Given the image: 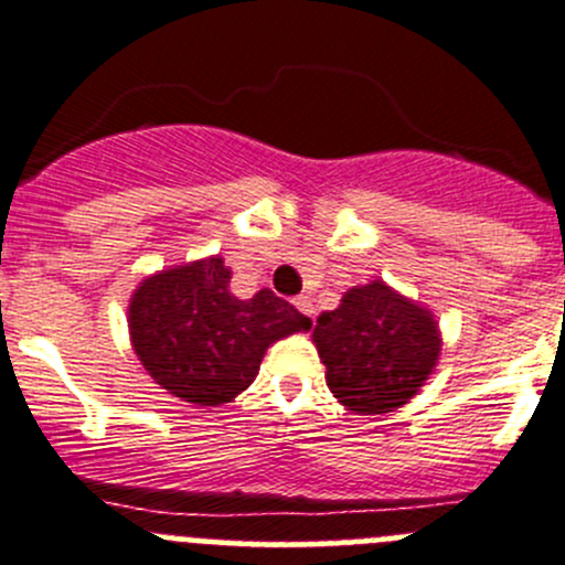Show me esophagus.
I'll list each match as a JSON object with an SVG mask.
<instances>
[{"label": "esophagus", "instance_id": "1", "mask_svg": "<svg viewBox=\"0 0 565 565\" xmlns=\"http://www.w3.org/2000/svg\"><path fill=\"white\" fill-rule=\"evenodd\" d=\"M295 306H298V311H303L306 317H315V300H311L309 295H298V298H295Z\"/></svg>", "mask_w": 565, "mask_h": 565}]
</instances>
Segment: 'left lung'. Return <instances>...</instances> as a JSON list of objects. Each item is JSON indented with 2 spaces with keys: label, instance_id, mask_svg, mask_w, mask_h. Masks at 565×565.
I'll return each instance as SVG.
<instances>
[{
  "label": "left lung",
  "instance_id": "obj_1",
  "mask_svg": "<svg viewBox=\"0 0 565 565\" xmlns=\"http://www.w3.org/2000/svg\"><path fill=\"white\" fill-rule=\"evenodd\" d=\"M315 348L333 397L355 414H388L419 394L441 353V331L428 306L375 278L348 289L317 317Z\"/></svg>",
  "mask_w": 565,
  "mask_h": 565
}]
</instances>
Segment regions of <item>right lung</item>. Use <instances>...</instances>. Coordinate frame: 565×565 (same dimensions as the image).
<instances>
[{
	"instance_id": "right-lung-1",
	"label": "right lung",
	"mask_w": 565,
	"mask_h": 565,
	"mask_svg": "<svg viewBox=\"0 0 565 565\" xmlns=\"http://www.w3.org/2000/svg\"><path fill=\"white\" fill-rule=\"evenodd\" d=\"M126 322L146 372L195 408L234 403L256 381L273 342L311 328L267 287L237 298L221 254L146 276L131 292Z\"/></svg>"
}]
</instances>
